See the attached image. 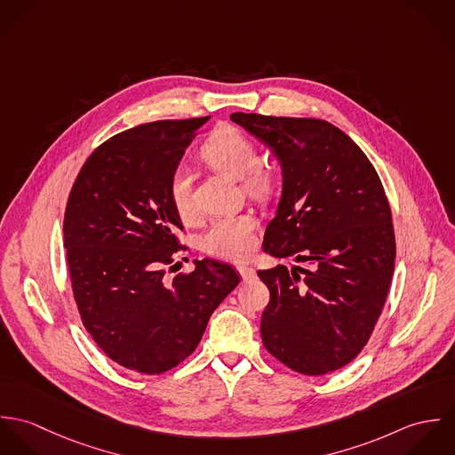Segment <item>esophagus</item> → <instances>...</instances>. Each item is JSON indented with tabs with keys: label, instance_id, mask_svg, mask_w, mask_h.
<instances>
[{
	"label": "esophagus",
	"instance_id": "34e87169",
	"mask_svg": "<svg viewBox=\"0 0 455 455\" xmlns=\"http://www.w3.org/2000/svg\"><path fill=\"white\" fill-rule=\"evenodd\" d=\"M236 269H238V273L242 275V278L247 282V280H252V278H256V269L252 267V266H247V264H238L236 266Z\"/></svg>",
	"mask_w": 455,
	"mask_h": 455
}]
</instances>
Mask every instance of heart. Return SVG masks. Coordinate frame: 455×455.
<instances>
[{
  "label": "heart",
  "mask_w": 455,
  "mask_h": 455,
  "mask_svg": "<svg viewBox=\"0 0 455 455\" xmlns=\"http://www.w3.org/2000/svg\"><path fill=\"white\" fill-rule=\"evenodd\" d=\"M201 157L213 170L238 179L247 195L266 199L275 191V172L259 163L256 143L235 126H219L201 145ZM170 201L180 219L196 215L195 196L188 168L179 166L168 184ZM258 219L251 213L215 219L201 235V249L215 258L247 259L256 247Z\"/></svg>",
  "instance_id": "obj_1"
}]
</instances>
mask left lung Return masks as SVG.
<instances>
[{
	"instance_id": "left-lung-1",
	"label": "left lung",
	"mask_w": 455,
	"mask_h": 455,
	"mask_svg": "<svg viewBox=\"0 0 455 455\" xmlns=\"http://www.w3.org/2000/svg\"><path fill=\"white\" fill-rule=\"evenodd\" d=\"M231 121L282 164L264 252L305 264L258 271L269 289L262 343L296 373L336 371L364 348L389 294L395 236L380 177L354 140L321 119L236 112Z\"/></svg>"
}]
</instances>
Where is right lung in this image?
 Listing matches in <instances>:
<instances>
[{
  "instance_id": "1",
  "label": "right lung",
  "mask_w": 455,
  "mask_h": 455,
  "mask_svg": "<svg viewBox=\"0 0 455 455\" xmlns=\"http://www.w3.org/2000/svg\"><path fill=\"white\" fill-rule=\"evenodd\" d=\"M208 117L156 121L103 141L80 168L65 210L66 262L82 324L117 364L161 375L186 361L210 315L240 283L226 262L177 271L182 229L168 184Z\"/></svg>"
}]
</instances>
